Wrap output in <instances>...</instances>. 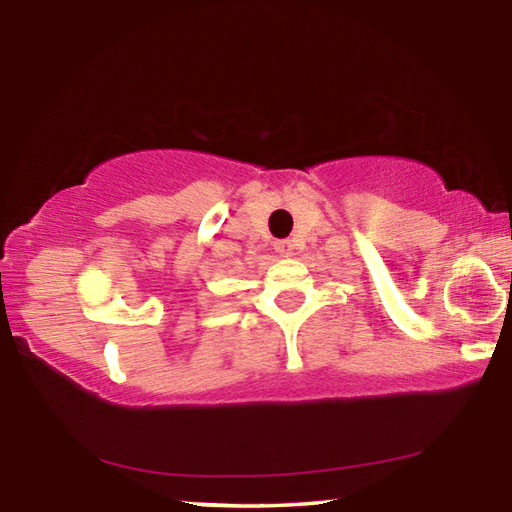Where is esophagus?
Segmentation results:
<instances>
[{
	"instance_id": "obj_1",
	"label": "esophagus",
	"mask_w": 512,
	"mask_h": 512,
	"mask_svg": "<svg viewBox=\"0 0 512 512\" xmlns=\"http://www.w3.org/2000/svg\"><path fill=\"white\" fill-rule=\"evenodd\" d=\"M291 250H293V244L289 239H280V241H275V253H280V255H291Z\"/></svg>"
}]
</instances>
